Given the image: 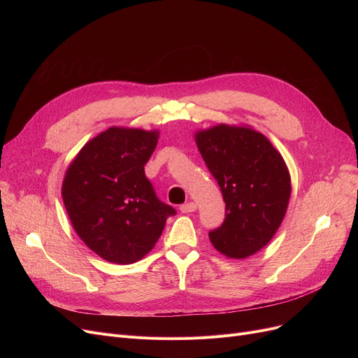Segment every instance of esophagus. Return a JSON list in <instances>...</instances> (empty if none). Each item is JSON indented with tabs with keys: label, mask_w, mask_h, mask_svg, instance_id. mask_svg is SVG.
<instances>
[{
	"label": "esophagus",
	"mask_w": 358,
	"mask_h": 358,
	"mask_svg": "<svg viewBox=\"0 0 358 358\" xmlns=\"http://www.w3.org/2000/svg\"><path fill=\"white\" fill-rule=\"evenodd\" d=\"M196 209H197V206H196V203H193V201L185 203V204H182L181 208H180V210H181L182 213H192V212H196Z\"/></svg>",
	"instance_id": "1"
}]
</instances>
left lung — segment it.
I'll return each mask as SVG.
<instances>
[{
	"instance_id": "1",
	"label": "left lung",
	"mask_w": 358,
	"mask_h": 358,
	"mask_svg": "<svg viewBox=\"0 0 358 358\" xmlns=\"http://www.w3.org/2000/svg\"><path fill=\"white\" fill-rule=\"evenodd\" d=\"M194 139L224 200L222 227L209 232L213 247L242 259L266 247L283 222L292 194L289 168L273 143L251 126L219 123Z\"/></svg>"
}]
</instances>
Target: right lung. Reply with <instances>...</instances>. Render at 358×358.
I'll use <instances>...</instances> for the list:
<instances>
[{
  "mask_svg": "<svg viewBox=\"0 0 358 358\" xmlns=\"http://www.w3.org/2000/svg\"><path fill=\"white\" fill-rule=\"evenodd\" d=\"M159 130L113 126L69 164L62 199L85 245L115 264H131L155 247L176 210L158 200L145 176Z\"/></svg>",
  "mask_w": 358,
  "mask_h": 358,
  "instance_id": "right-lung-1",
  "label": "right lung"
}]
</instances>
